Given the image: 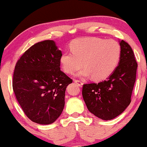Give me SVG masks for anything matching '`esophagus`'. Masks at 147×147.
Masks as SVG:
<instances>
[{"label": "esophagus", "instance_id": "34e87169", "mask_svg": "<svg viewBox=\"0 0 147 147\" xmlns=\"http://www.w3.org/2000/svg\"><path fill=\"white\" fill-rule=\"evenodd\" d=\"M74 82H75V83L77 84L79 87H82V86H83V82H82V81L77 80V79H75V80H74Z\"/></svg>", "mask_w": 147, "mask_h": 147}]
</instances>
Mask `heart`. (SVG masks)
<instances>
[{
  "instance_id": "b5f03b06",
  "label": "heart",
  "mask_w": 147,
  "mask_h": 147,
  "mask_svg": "<svg viewBox=\"0 0 147 147\" xmlns=\"http://www.w3.org/2000/svg\"><path fill=\"white\" fill-rule=\"evenodd\" d=\"M72 52H65L60 57L61 68L65 73L73 74L82 66L79 75L90 76L102 80L110 76L120 58L119 43L113 39L85 37L74 40L70 45Z\"/></svg>"
}]
</instances>
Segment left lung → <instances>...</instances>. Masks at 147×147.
Here are the masks:
<instances>
[{
    "label": "left lung",
    "mask_w": 147,
    "mask_h": 147,
    "mask_svg": "<svg viewBox=\"0 0 147 147\" xmlns=\"http://www.w3.org/2000/svg\"><path fill=\"white\" fill-rule=\"evenodd\" d=\"M120 58L117 67L106 80L84 84L82 95L88 109L96 117L111 120L124 112L131 100L138 63L132 48L119 41Z\"/></svg>",
    "instance_id": "obj_1"
}]
</instances>
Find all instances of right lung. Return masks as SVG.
Returning a JSON list of instances; mask_svg holds the SVG:
<instances>
[{
    "instance_id": "1",
    "label": "right lung",
    "mask_w": 147,
    "mask_h": 147,
    "mask_svg": "<svg viewBox=\"0 0 147 147\" xmlns=\"http://www.w3.org/2000/svg\"><path fill=\"white\" fill-rule=\"evenodd\" d=\"M62 55L52 40L38 42L18 60L13 75L16 98L30 120L50 124L61 114L72 80L60 70Z\"/></svg>"
}]
</instances>
